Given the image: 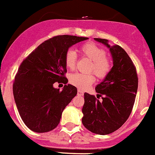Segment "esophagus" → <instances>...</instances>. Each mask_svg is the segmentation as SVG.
<instances>
[{"label": "esophagus", "instance_id": "34e87169", "mask_svg": "<svg viewBox=\"0 0 155 155\" xmlns=\"http://www.w3.org/2000/svg\"><path fill=\"white\" fill-rule=\"evenodd\" d=\"M84 94V92L82 91L81 90H80V89H79V90H78V95H80V96H81V95H83Z\"/></svg>", "mask_w": 155, "mask_h": 155}]
</instances>
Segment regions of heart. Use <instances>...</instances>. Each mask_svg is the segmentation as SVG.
Returning <instances> with one entry per match:
<instances>
[{
  "label": "heart",
  "instance_id": "heart-1",
  "mask_svg": "<svg viewBox=\"0 0 155 155\" xmlns=\"http://www.w3.org/2000/svg\"><path fill=\"white\" fill-rule=\"evenodd\" d=\"M80 51L82 57L91 61L88 71L94 72L98 78H105L112 68L111 61L106 55L105 50L93 42H87L81 45ZM77 60L76 53L73 50H68L64 57V63L67 68L70 70L74 69ZM93 73L91 72L88 74H72L69 78V81L75 87L84 90L95 81V76Z\"/></svg>",
  "mask_w": 155,
  "mask_h": 155
}]
</instances>
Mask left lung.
Instances as JSON below:
<instances>
[{
  "label": "left lung",
  "mask_w": 155,
  "mask_h": 155,
  "mask_svg": "<svg viewBox=\"0 0 155 155\" xmlns=\"http://www.w3.org/2000/svg\"><path fill=\"white\" fill-rule=\"evenodd\" d=\"M110 48L113 67L104 80L95 90L98 94L84 93L82 123L94 134L105 135L120 128L132 111L138 86L134 63L121 47L110 46L108 41L94 38ZM102 97V100L97 98Z\"/></svg>",
  "instance_id": "1"
}]
</instances>
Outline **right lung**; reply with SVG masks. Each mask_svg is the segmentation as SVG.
<instances>
[{"mask_svg":"<svg viewBox=\"0 0 155 155\" xmlns=\"http://www.w3.org/2000/svg\"><path fill=\"white\" fill-rule=\"evenodd\" d=\"M88 39L58 35L47 40L21 62L13 84L17 108L27 127L38 133L48 132L60 123L62 112L77 94V87L68 84L65 54L74 44ZM55 82L64 83L54 89Z\"/></svg>","mask_w":155,"mask_h":155,"instance_id":"obj_1","label":"right lung"}]
</instances>
